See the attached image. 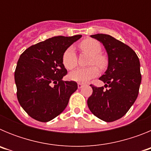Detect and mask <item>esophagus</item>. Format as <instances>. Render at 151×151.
<instances>
[{
    "instance_id": "34e87169",
    "label": "esophagus",
    "mask_w": 151,
    "mask_h": 151,
    "mask_svg": "<svg viewBox=\"0 0 151 151\" xmlns=\"http://www.w3.org/2000/svg\"><path fill=\"white\" fill-rule=\"evenodd\" d=\"M83 83H78V88H82V86H83Z\"/></svg>"
}]
</instances>
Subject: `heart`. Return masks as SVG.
<instances>
[{
	"label": "heart",
	"mask_w": 151,
	"mask_h": 151,
	"mask_svg": "<svg viewBox=\"0 0 151 151\" xmlns=\"http://www.w3.org/2000/svg\"><path fill=\"white\" fill-rule=\"evenodd\" d=\"M80 48L88 52L91 55V64H95L98 67L103 68L106 65V59L100 54L101 51V44L95 39L88 38L82 41L79 45ZM63 63L68 69H73L77 65V57L73 47H69L64 52L63 56ZM99 71L96 66H92L88 68H78L69 74L70 79L78 83H85L94 78L98 75Z\"/></svg>",
	"instance_id": "obj_1"
}]
</instances>
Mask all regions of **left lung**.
<instances>
[{
	"label": "left lung",
	"instance_id": "obj_1",
	"mask_svg": "<svg viewBox=\"0 0 151 151\" xmlns=\"http://www.w3.org/2000/svg\"><path fill=\"white\" fill-rule=\"evenodd\" d=\"M91 37L99 41L107 54V69L99 79L108 88L91 85L93 93L88 99V106L100 119L113 122L122 118L138 97L141 82L140 61L130 47L109 35Z\"/></svg>",
	"mask_w": 151,
	"mask_h": 151
}]
</instances>
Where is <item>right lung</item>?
<instances>
[{"label":"right lung","instance_id":"add662e5","mask_svg":"<svg viewBox=\"0 0 151 151\" xmlns=\"http://www.w3.org/2000/svg\"><path fill=\"white\" fill-rule=\"evenodd\" d=\"M81 38L56 36L29 47L20 55L14 74L17 99L32 118L49 122L66 109L78 85L62 80L67 74L63 56Z\"/></svg>","mask_w":151,"mask_h":151}]
</instances>
